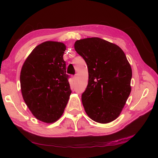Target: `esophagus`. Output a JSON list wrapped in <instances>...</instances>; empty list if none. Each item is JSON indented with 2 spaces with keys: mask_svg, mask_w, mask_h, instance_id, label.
Wrapping results in <instances>:
<instances>
[{
  "mask_svg": "<svg viewBox=\"0 0 158 158\" xmlns=\"http://www.w3.org/2000/svg\"><path fill=\"white\" fill-rule=\"evenodd\" d=\"M73 80H74V81H75V80H76V76H75V75L73 76Z\"/></svg>",
  "mask_w": 158,
  "mask_h": 158,
  "instance_id": "34e87169",
  "label": "esophagus"
}]
</instances>
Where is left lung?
<instances>
[{
	"label": "left lung",
	"instance_id": "obj_1",
	"mask_svg": "<svg viewBox=\"0 0 158 158\" xmlns=\"http://www.w3.org/2000/svg\"><path fill=\"white\" fill-rule=\"evenodd\" d=\"M74 49L88 68V84L82 95L85 113L99 123L113 121L131 92L132 69L125 52L99 37L77 40Z\"/></svg>",
	"mask_w": 158,
	"mask_h": 158
}]
</instances>
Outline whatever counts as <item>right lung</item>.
<instances>
[{
    "instance_id": "1",
    "label": "right lung",
    "mask_w": 158,
    "mask_h": 158,
    "mask_svg": "<svg viewBox=\"0 0 158 158\" xmlns=\"http://www.w3.org/2000/svg\"><path fill=\"white\" fill-rule=\"evenodd\" d=\"M66 45L47 41L35 47L23 63L20 86L23 100L37 119L56 121L71 94L63 55Z\"/></svg>"
}]
</instances>
